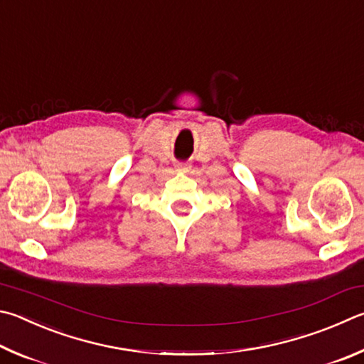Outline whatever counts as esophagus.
Here are the masks:
<instances>
[{"label":"esophagus","mask_w":364,"mask_h":364,"mask_svg":"<svg viewBox=\"0 0 364 364\" xmlns=\"http://www.w3.org/2000/svg\"><path fill=\"white\" fill-rule=\"evenodd\" d=\"M175 167H176L178 171H186V170H188V165L183 164V162H176Z\"/></svg>","instance_id":"1"}]
</instances>
